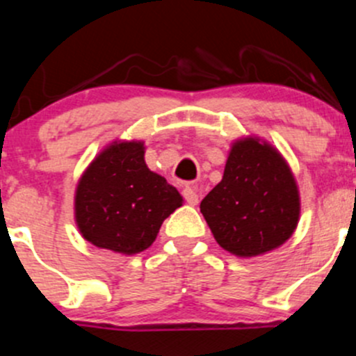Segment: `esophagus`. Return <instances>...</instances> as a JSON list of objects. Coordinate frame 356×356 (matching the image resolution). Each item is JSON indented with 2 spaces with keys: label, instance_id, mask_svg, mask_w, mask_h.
Listing matches in <instances>:
<instances>
[{
  "label": "esophagus",
  "instance_id": "34e87169",
  "mask_svg": "<svg viewBox=\"0 0 356 356\" xmlns=\"http://www.w3.org/2000/svg\"><path fill=\"white\" fill-rule=\"evenodd\" d=\"M182 196H184V200L188 201L189 204H196L198 203V191H196V188H191V186H186L184 189H182Z\"/></svg>",
  "mask_w": 356,
  "mask_h": 356
}]
</instances>
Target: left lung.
<instances>
[{
	"label": "left lung",
	"instance_id": "8db88e82",
	"mask_svg": "<svg viewBox=\"0 0 356 356\" xmlns=\"http://www.w3.org/2000/svg\"><path fill=\"white\" fill-rule=\"evenodd\" d=\"M200 210L225 251L241 258L282 246L300 220V191L286 158L257 136L236 139L222 181Z\"/></svg>",
	"mask_w": 356,
	"mask_h": 356
}]
</instances>
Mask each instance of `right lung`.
Wrapping results in <instances>:
<instances>
[{
    "instance_id": "right-lung-1",
    "label": "right lung",
    "mask_w": 356,
    "mask_h": 356,
    "mask_svg": "<svg viewBox=\"0 0 356 356\" xmlns=\"http://www.w3.org/2000/svg\"><path fill=\"white\" fill-rule=\"evenodd\" d=\"M145 143H110L82 172L74 215L86 241L120 254L145 251L182 196L145 161Z\"/></svg>"
}]
</instances>
